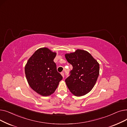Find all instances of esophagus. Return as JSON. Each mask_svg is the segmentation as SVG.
Segmentation results:
<instances>
[{
    "label": "esophagus",
    "instance_id": "1",
    "mask_svg": "<svg viewBox=\"0 0 127 127\" xmlns=\"http://www.w3.org/2000/svg\"><path fill=\"white\" fill-rule=\"evenodd\" d=\"M61 75L62 76V77L64 78V73L63 72H62L61 73Z\"/></svg>",
    "mask_w": 127,
    "mask_h": 127
}]
</instances>
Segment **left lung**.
I'll return each mask as SVG.
<instances>
[{
    "label": "left lung",
    "mask_w": 127,
    "mask_h": 127,
    "mask_svg": "<svg viewBox=\"0 0 127 127\" xmlns=\"http://www.w3.org/2000/svg\"><path fill=\"white\" fill-rule=\"evenodd\" d=\"M72 66L70 76L65 82L70 92L76 96H82L94 88L99 75V64L89 52L81 49L65 55Z\"/></svg>",
    "instance_id": "8db88e82"
}]
</instances>
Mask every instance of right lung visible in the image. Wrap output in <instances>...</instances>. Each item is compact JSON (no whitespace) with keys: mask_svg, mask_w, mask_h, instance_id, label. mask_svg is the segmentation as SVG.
I'll return each instance as SVG.
<instances>
[{"mask_svg":"<svg viewBox=\"0 0 127 127\" xmlns=\"http://www.w3.org/2000/svg\"><path fill=\"white\" fill-rule=\"evenodd\" d=\"M56 55L47 48H41L33 53L25 66V75L29 85L43 96L53 94L63 79L53 61Z\"/></svg>","mask_w":127,"mask_h":127,"instance_id":"add662e5","label":"right lung"}]
</instances>
